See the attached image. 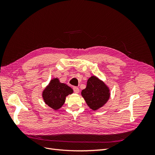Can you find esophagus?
Wrapping results in <instances>:
<instances>
[{"label":"esophagus","instance_id":"esophagus-1","mask_svg":"<svg viewBox=\"0 0 155 155\" xmlns=\"http://www.w3.org/2000/svg\"><path fill=\"white\" fill-rule=\"evenodd\" d=\"M73 89H74V92H75V93L78 94V93L79 92V88H78V87H74L73 88Z\"/></svg>","mask_w":155,"mask_h":155}]
</instances>
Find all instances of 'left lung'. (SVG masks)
I'll use <instances>...</instances> for the list:
<instances>
[{
    "label": "left lung",
    "mask_w": 155,
    "mask_h": 155,
    "mask_svg": "<svg viewBox=\"0 0 155 155\" xmlns=\"http://www.w3.org/2000/svg\"><path fill=\"white\" fill-rule=\"evenodd\" d=\"M110 94L109 87L95 76L88 79L86 88L81 91V96L87 105L93 110L105 105L109 99Z\"/></svg>",
    "instance_id": "1"
}]
</instances>
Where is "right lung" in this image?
Here are the masks:
<instances>
[{
    "mask_svg": "<svg viewBox=\"0 0 155 155\" xmlns=\"http://www.w3.org/2000/svg\"><path fill=\"white\" fill-rule=\"evenodd\" d=\"M73 93L71 87L61 83L58 78H53L42 94L45 104L51 109L58 110L64 104L66 97Z\"/></svg>",
    "mask_w": 155,
    "mask_h": 155,
    "instance_id": "1",
    "label": "right lung"
}]
</instances>
